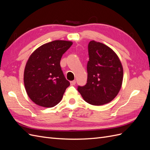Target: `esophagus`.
<instances>
[{"label": "esophagus", "mask_w": 150, "mask_h": 150, "mask_svg": "<svg viewBox=\"0 0 150 150\" xmlns=\"http://www.w3.org/2000/svg\"><path fill=\"white\" fill-rule=\"evenodd\" d=\"M76 81H71L70 82V83H71V86H74V85H75L76 84Z\"/></svg>", "instance_id": "1"}]
</instances>
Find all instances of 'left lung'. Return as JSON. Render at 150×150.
Instances as JSON below:
<instances>
[{
	"label": "left lung",
	"mask_w": 150,
	"mask_h": 150,
	"mask_svg": "<svg viewBox=\"0 0 150 150\" xmlns=\"http://www.w3.org/2000/svg\"><path fill=\"white\" fill-rule=\"evenodd\" d=\"M88 52L87 83L78 86V91L88 103L104 105L113 100L120 92L123 68L115 52L105 44L91 40Z\"/></svg>",
	"instance_id": "left-lung-1"
}]
</instances>
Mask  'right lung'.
<instances>
[{"label":"right lung","mask_w":150,"mask_h":150,"mask_svg":"<svg viewBox=\"0 0 150 150\" xmlns=\"http://www.w3.org/2000/svg\"><path fill=\"white\" fill-rule=\"evenodd\" d=\"M72 44L67 40H54L31 54L25 64L24 83L27 94L35 104L52 108L61 101L70 83L63 74L60 61Z\"/></svg>","instance_id":"1"}]
</instances>
